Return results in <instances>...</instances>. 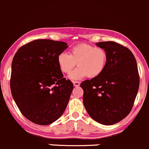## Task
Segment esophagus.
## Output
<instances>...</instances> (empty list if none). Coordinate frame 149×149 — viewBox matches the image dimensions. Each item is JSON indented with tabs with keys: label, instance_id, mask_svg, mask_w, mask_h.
Returning <instances> with one entry per match:
<instances>
[{
	"label": "esophagus",
	"instance_id": "esophagus-1",
	"mask_svg": "<svg viewBox=\"0 0 149 149\" xmlns=\"http://www.w3.org/2000/svg\"><path fill=\"white\" fill-rule=\"evenodd\" d=\"M73 85H74V87H79V85H80V82H77V81H74V82H73Z\"/></svg>",
	"mask_w": 149,
	"mask_h": 149
}]
</instances>
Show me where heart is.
Wrapping results in <instances>:
<instances>
[{"label":"heart","mask_w":149,"mask_h":149,"mask_svg":"<svg viewBox=\"0 0 149 149\" xmlns=\"http://www.w3.org/2000/svg\"><path fill=\"white\" fill-rule=\"evenodd\" d=\"M107 53L101 47L88 44H79L70 49V54L61 52L57 56V63L62 73L70 72L77 63L79 67L69 74L72 80H78L88 76L96 77L104 71L107 62Z\"/></svg>","instance_id":"obj_1"}]
</instances>
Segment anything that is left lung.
Here are the masks:
<instances>
[{
  "label": "left lung",
  "mask_w": 149,
  "mask_h": 149,
  "mask_svg": "<svg viewBox=\"0 0 149 149\" xmlns=\"http://www.w3.org/2000/svg\"><path fill=\"white\" fill-rule=\"evenodd\" d=\"M105 50L101 74L83 81V103L90 117L103 125L120 122L130 113L139 87L137 63L131 50L114 41L96 44Z\"/></svg>",
  "instance_id": "obj_1"
}]
</instances>
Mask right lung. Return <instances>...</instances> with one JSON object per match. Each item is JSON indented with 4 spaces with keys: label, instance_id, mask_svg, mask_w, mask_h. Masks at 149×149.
I'll return each mask as SVG.
<instances>
[{
    "label": "right lung",
    "instance_id": "obj_1",
    "mask_svg": "<svg viewBox=\"0 0 149 149\" xmlns=\"http://www.w3.org/2000/svg\"><path fill=\"white\" fill-rule=\"evenodd\" d=\"M67 47L63 41L36 39L18 49L12 61V96L23 116L38 125L57 120L70 100L73 84L57 63Z\"/></svg>",
    "mask_w": 149,
    "mask_h": 149
}]
</instances>
